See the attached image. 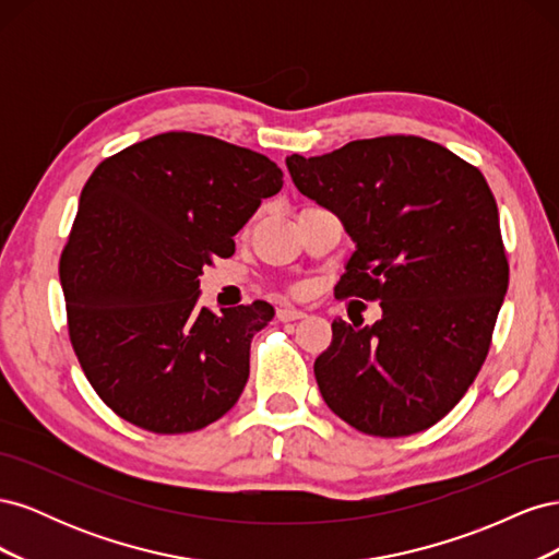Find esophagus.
Here are the masks:
<instances>
[{
    "label": "esophagus",
    "instance_id": "obj_1",
    "mask_svg": "<svg viewBox=\"0 0 559 559\" xmlns=\"http://www.w3.org/2000/svg\"><path fill=\"white\" fill-rule=\"evenodd\" d=\"M302 317H306V312L296 310V308H280L277 310L280 321H296V319H302Z\"/></svg>",
    "mask_w": 559,
    "mask_h": 559
}]
</instances>
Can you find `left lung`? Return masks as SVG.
<instances>
[{
  "instance_id": "obj_1",
  "label": "left lung",
  "mask_w": 559,
  "mask_h": 559,
  "mask_svg": "<svg viewBox=\"0 0 559 559\" xmlns=\"http://www.w3.org/2000/svg\"><path fill=\"white\" fill-rule=\"evenodd\" d=\"M296 189L357 245L335 298L380 300L373 326L335 319L314 361L329 408L368 436L443 419L476 380L509 289L497 200L445 146L386 134L286 158Z\"/></svg>"
}]
</instances>
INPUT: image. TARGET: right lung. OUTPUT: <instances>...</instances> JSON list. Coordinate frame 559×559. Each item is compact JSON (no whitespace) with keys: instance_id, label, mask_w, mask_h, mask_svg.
Instances as JSON below:
<instances>
[{"instance_id":"add662e5","label":"right lung","mask_w":559,"mask_h":559,"mask_svg":"<svg viewBox=\"0 0 559 559\" xmlns=\"http://www.w3.org/2000/svg\"><path fill=\"white\" fill-rule=\"evenodd\" d=\"M282 170L210 134L163 132L95 167L60 257L76 359L109 408L154 433H189L238 403L265 300L200 306V275L228 259Z\"/></svg>"}]
</instances>
